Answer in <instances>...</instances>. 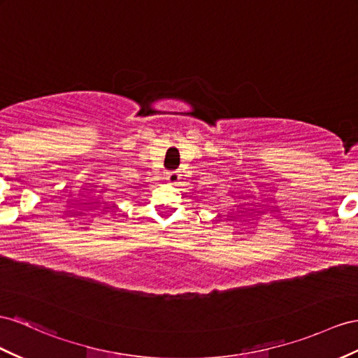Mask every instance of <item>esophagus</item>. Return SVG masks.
<instances>
[{
	"label": "esophagus",
	"instance_id": "esophagus-1",
	"mask_svg": "<svg viewBox=\"0 0 358 358\" xmlns=\"http://www.w3.org/2000/svg\"><path fill=\"white\" fill-rule=\"evenodd\" d=\"M180 180V173L178 172H169L166 176V181L169 182V185H177Z\"/></svg>",
	"mask_w": 358,
	"mask_h": 358
}]
</instances>
